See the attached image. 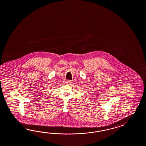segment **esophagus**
<instances>
[{"label": "esophagus", "mask_w": 146, "mask_h": 146, "mask_svg": "<svg viewBox=\"0 0 146 146\" xmlns=\"http://www.w3.org/2000/svg\"><path fill=\"white\" fill-rule=\"evenodd\" d=\"M65 83H66V84H71L72 81L71 80H67V81H65Z\"/></svg>", "instance_id": "1"}]
</instances>
